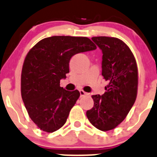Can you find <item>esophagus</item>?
I'll return each mask as SVG.
<instances>
[{
  "label": "esophagus",
  "instance_id": "1",
  "mask_svg": "<svg viewBox=\"0 0 157 157\" xmlns=\"http://www.w3.org/2000/svg\"><path fill=\"white\" fill-rule=\"evenodd\" d=\"M80 97H83V96L86 95V94H87V93H86L85 91H83V90H80Z\"/></svg>",
  "mask_w": 157,
  "mask_h": 157
}]
</instances>
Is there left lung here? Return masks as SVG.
Instances as JSON below:
<instances>
[{"mask_svg": "<svg viewBox=\"0 0 157 157\" xmlns=\"http://www.w3.org/2000/svg\"><path fill=\"white\" fill-rule=\"evenodd\" d=\"M103 52L102 76L108 82L102 96L93 95L94 107L86 111L93 126L102 131L116 128L124 121L137 96L138 69L131 50L117 37L94 36Z\"/></svg>", "mask_w": 157, "mask_h": 157, "instance_id": "obj_1", "label": "left lung"}]
</instances>
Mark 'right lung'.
Returning a JSON list of instances; mask_svg holds the SVG:
<instances>
[{"mask_svg": "<svg viewBox=\"0 0 157 157\" xmlns=\"http://www.w3.org/2000/svg\"><path fill=\"white\" fill-rule=\"evenodd\" d=\"M96 48L86 36H53L40 40L29 51L21 71V97L38 128L53 133L64 125L80 94L77 90L63 89L60 80L69 73L72 56Z\"/></svg>", "mask_w": 157, "mask_h": 157, "instance_id": "obj_1", "label": "right lung"}]
</instances>
